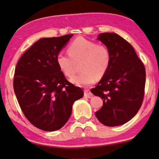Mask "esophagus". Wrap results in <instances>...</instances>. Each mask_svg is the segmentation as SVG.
<instances>
[{
    "label": "esophagus",
    "instance_id": "1",
    "mask_svg": "<svg viewBox=\"0 0 159 159\" xmlns=\"http://www.w3.org/2000/svg\"><path fill=\"white\" fill-rule=\"evenodd\" d=\"M84 96L88 98H93V95L89 90H84Z\"/></svg>",
    "mask_w": 159,
    "mask_h": 159
}]
</instances>
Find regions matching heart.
Instances as JSON below:
<instances>
[{"label": "heart", "instance_id": "1", "mask_svg": "<svg viewBox=\"0 0 159 159\" xmlns=\"http://www.w3.org/2000/svg\"><path fill=\"white\" fill-rule=\"evenodd\" d=\"M68 53L60 52L56 61L60 71L67 77L74 76L76 64H80L82 71L70 79L73 84L85 87L95 82L107 73L111 61V52L106 45L79 37L69 45Z\"/></svg>", "mask_w": 159, "mask_h": 159}]
</instances>
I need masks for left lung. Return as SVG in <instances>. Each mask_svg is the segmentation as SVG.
<instances>
[{
  "label": "left lung",
  "instance_id": "left-lung-1",
  "mask_svg": "<svg viewBox=\"0 0 159 159\" xmlns=\"http://www.w3.org/2000/svg\"><path fill=\"white\" fill-rule=\"evenodd\" d=\"M109 48L110 66L91 93L103 99V106L95 112L99 121L107 126L123 125L140 109L144 95L146 72L133 47L115 33L98 37Z\"/></svg>",
  "mask_w": 159,
  "mask_h": 159
}]
</instances>
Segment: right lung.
I'll return each instance as SVG.
<instances>
[{"instance_id":"add662e5","label":"right lung","mask_w":159,"mask_h":159,"mask_svg":"<svg viewBox=\"0 0 159 159\" xmlns=\"http://www.w3.org/2000/svg\"><path fill=\"white\" fill-rule=\"evenodd\" d=\"M73 34L39 39L21 55L16 66L13 88L26 118L45 131L62 128L81 88L66 79L56 57Z\"/></svg>"}]
</instances>
